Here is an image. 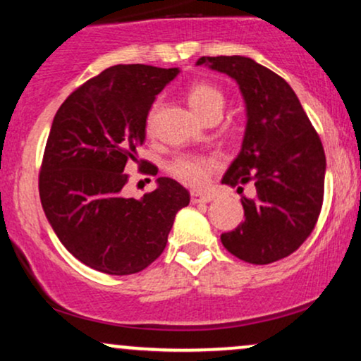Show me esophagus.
Here are the masks:
<instances>
[{
	"mask_svg": "<svg viewBox=\"0 0 361 361\" xmlns=\"http://www.w3.org/2000/svg\"><path fill=\"white\" fill-rule=\"evenodd\" d=\"M190 200H192V204H209V202L214 200V197L210 193L192 192V195H190Z\"/></svg>",
	"mask_w": 361,
	"mask_h": 361,
	"instance_id": "1",
	"label": "esophagus"
}]
</instances>
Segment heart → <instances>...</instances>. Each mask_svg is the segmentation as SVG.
Instances as JSON below:
<instances>
[{"mask_svg":"<svg viewBox=\"0 0 361 361\" xmlns=\"http://www.w3.org/2000/svg\"><path fill=\"white\" fill-rule=\"evenodd\" d=\"M188 103L192 110L202 118L209 117L212 114H222L224 105H226V98L224 93L217 86L210 85V82H195L188 88ZM152 122V115L149 117V126ZM217 168V161L215 157L200 156V154H181L176 156L175 159L169 163V173L180 180L181 183L193 186V188H200L207 183L212 169Z\"/></svg>","mask_w":361,"mask_h":361,"instance_id":"obj_1","label":"heart"}]
</instances>
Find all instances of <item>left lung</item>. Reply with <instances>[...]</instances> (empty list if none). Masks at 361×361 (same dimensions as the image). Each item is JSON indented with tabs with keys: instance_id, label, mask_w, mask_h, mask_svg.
Wrapping results in <instances>:
<instances>
[{
	"instance_id": "left-lung-1",
	"label": "left lung",
	"mask_w": 361,
	"mask_h": 361,
	"mask_svg": "<svg viewBox=\"0 0 361 361\" xmlns=\"http://www.w3.org/2000/svg\"><path fill=\"white\" fill-rule=\"evenodd\" d=\"M197 66L231 76L246 105L241 151L224 185L252 181L255 198H241L244 222L221 241L231 255L268 264L299 250L316 227L324 197L326 156L299 98L279 74L244 56L200 57Z\"/></svg>"
}]
</instances>
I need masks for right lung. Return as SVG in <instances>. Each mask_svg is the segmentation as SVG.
<instances>
[{"label": "right lung", "mask_w": 361, "mask_h": 361, "mask_svg": "<svg viewBox=\"0 0 361 361\" xmlns=\"http://www.w3.org/2000/svg\"><path fill=\"white\" fill-rule=\"evenodd\" d=\"M180 73L146 64L111 66L73 91L54 117L39 192L45 217L76 259L109 275L142 271L161 256L185 186L157 178L142 198L122 195L128 161H137L156 94ZM147 175H156L152 164Z\"/></svg>", "instance_id": "right-lung-1"}]
</instances>
